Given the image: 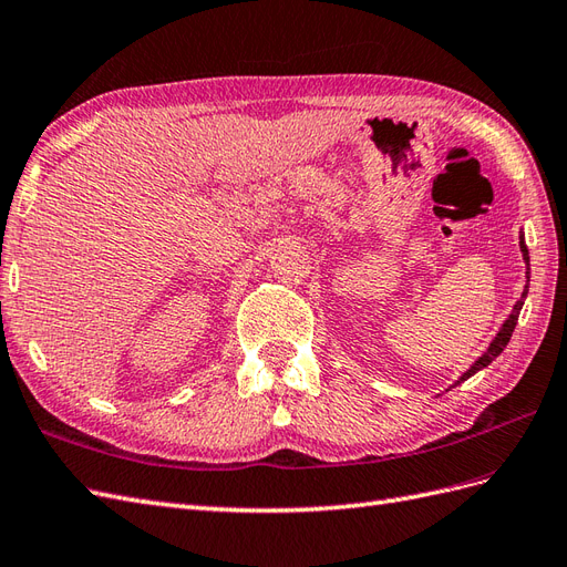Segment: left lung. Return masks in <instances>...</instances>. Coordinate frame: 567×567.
<instances>
[{
	"instance_id": "1",
	"label": "left lung",
	"mask_w": 567,
	"mask_h": 567,
	"mask_svg": "<svg viewBox=\"0 0 567 567\" xmlns=\"http://www.w3.org/2000/svg\"><path fill=\"white\" fill-rule=\"evenodd\" d=\"M519 251H522V258H525V264H527V280H529V251H527V244H525V235H519ZM525 299H527V287H525V292H522V297H519V301L515 303L513 307V311H511V316L505 318V323L501 326V330L496 332V338L491 340V344L486 347V352L478 357L474 364L464 371L460 379H457V383L455 385H460L462 381H467L470 375H474L476 371H482V369H486L493 359H496L503 350H505V344L511 342V338H513V330H515V326H517V318H519V311H522V303H525ZM453 385V388H455Z\"/></svg>"
}]
</instances>
